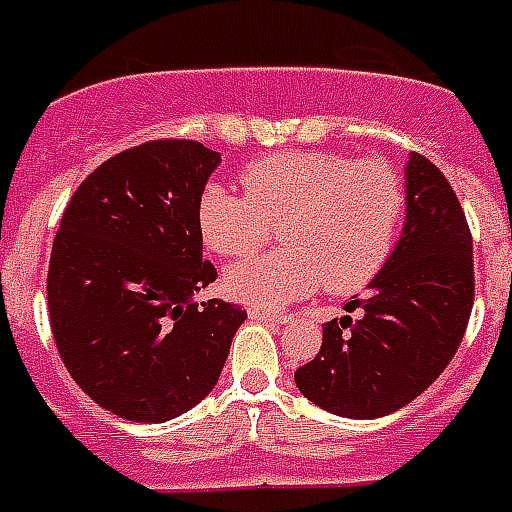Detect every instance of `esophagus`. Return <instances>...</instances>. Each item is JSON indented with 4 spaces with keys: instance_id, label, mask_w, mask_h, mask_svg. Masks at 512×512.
Returning a JSON list of instances; mask_svg holds the SVG:
<instances>
[{
    "instance_id": "esophagus-1",
    "label": "esophagus",
    "mask_w": 512,
    "mask_h": 512,
    "mask_svg": "<svg viewBox=\"0 0 512 512\" xmlns=\"http://www.w3.org/2000/svg\"><path fill=\"white\" fill-rule=\"evenodd\" d=\"M249 317H252V320H260V323H285L287 320V314L271 312V309H260V306H252V309H249Z\"/></svg>"
}]
</instances>
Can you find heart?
Here are the masks:
<instances>
[{"instance_id": "heart-1", "label": "heart", "mask_w": 512, "mask_h": 512, "mask_svg": "<svg viewBox=\"0 0 512 512\" xmlns=\"http://www.w3.org/2000/svg\"><path fill=\"white\" fill-rule=\"evenodd\" d=\"M244 195L208 184L198 198L203 244L222 257L255 252L282 219L287 244L225 271L236 301L276 309L328 287L352 293L388 260L404 217V184L382 160L331 151H282L241 170Z\"/></svg>"}]
</instances>
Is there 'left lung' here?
Segmentation results:
<instances>
[{
	"label": "left lung",
	"mask_w": 512,
	"mask_h": 512,
	"mask_svg": "<svg viewBox=\"0 0 512 512\" xmlns=\"http://www.w3.org/2000/svg\"><path fill=\"white\" fill-rule=\"evenodd\" d=\"M407 219L366 298L361 317L325 323L317 358L295 385L320 410L374 420L401 410L445 372L475 301L472 236L456 192L437 165L412 151Z\"/></svg>",
	"instance_id": "obj_1"
}]
</instances>
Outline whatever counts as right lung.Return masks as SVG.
Segmentation results:
<instances>
[{"instance_id": "right-lung-1", "label": "right lung", "mask_w": 512, "mask_h": 512, "mask_svg": "<svg viewBox=\"0 0 512 512\" xmlns=\"http://www.w3.org/2000/svg\"><path fill=\"white\" fill-rule=\"evenodd\" d=\"M198 140H151L102 162L67 203L48 266L56 347L81 391L113 415L165 423L214 391L241 306L195 301L198 198L219 168Z\"/></svg>"}]
</instances>
